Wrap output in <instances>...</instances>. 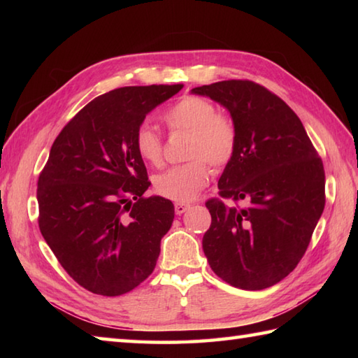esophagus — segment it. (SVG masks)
Masks as SVG:
<instances>
[{"mask_svg":"<svg viewBox=\"0 0 358 358\" xmlns=\"http://www.w3.org/2000/svg\"><path fill=\"white\" fill-rule=\"evenodd\" d=\"M189 208H191V204L189 203H175V214L177 215L185 214Z\"/></svg>","mask_w":358,"mask_h":358,"instance_id":"1","label":"esophagus"}]
</instances>
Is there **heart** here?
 I'll use <instances>...</instances> for the list:
<instances>
[{"label":"heart","mask_w":358,"mask_h":358,"mask_svg":"<svg viewBox=\"0 0 358 358\" xmlns=\"http://www.w3.org/2000/svg\"><path fill=\"white\" fill-rule=\"evenodd\" d=\"M171 131L187 132L185 164L172 166L154 177L155 191L173 201H191L209 181V163L223 167L232 158L237 146V127L234 121L218 113L215 104L195 95H186L164 113ZM135 149L150 164L163 158V140L154 127L144 123L135 132Z\"/></svg>","instance_id":"b5f03b06"}]
</instances>
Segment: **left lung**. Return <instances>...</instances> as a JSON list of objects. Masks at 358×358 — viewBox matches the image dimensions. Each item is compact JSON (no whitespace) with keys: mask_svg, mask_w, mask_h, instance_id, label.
I'll list each match as a JSON object with an SVG mask.
<instances>
[{"mask_svg":"<svg viewBox=\"0 0 358 358\" xmlns=\"http://www.w3.org/2000/svg\"><path fill=\"white\" fill-rule=\"evenodd\" d=\"M231 113L237 146L218 180L226 206L209 200L203 237L209 266L231 286L262 291L305 255L324 209V169L300 118L260 85L229 80L194 87Z\"/></svg>","mask_w":358,"mask_h":358,"instance_id":"obj_1","label":"left lung"}]
</instances>
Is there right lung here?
Listing matches in <instances>:
<instances>
[{
    "label": "right lung",
    "mask_w": 358,
    "mask_h": 358,
    "mask_svg": "<svg viewBox=\"0 0 358 358\" xmlns=\"http://www.w3.org/2000/svg\"><path fill=\"white\" fill-rule=\"evenodd\" d=\"M183 85L120 87L96 96L50 148L38 178L40 231L64 271L87 291L115 296L154 271L173 204L144 196L146 166L135 132Z\"/></svg>",
    "instance_id": "obj_1"
}]
</instances>
